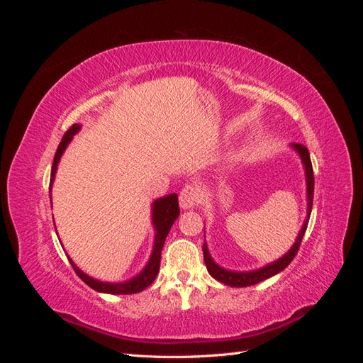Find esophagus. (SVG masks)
<instances>
[{
    "mask_svg": "<svg viewBox=\"0 0 363 363\" xmlns=\"http://www.w3.org/2000/svg\"><path fill=\"white\" fill-rule=\"evenodd\" d=\"M199 200H200V191L199 188H195V186H186L179 196V203L183 211H188V208L195 207Z\"/></svg>",
    "mask_w": 363,
    "mask_h": 363,
    "instance_id": "obj_1",
    "label": "esophagus"
}]
</instances>
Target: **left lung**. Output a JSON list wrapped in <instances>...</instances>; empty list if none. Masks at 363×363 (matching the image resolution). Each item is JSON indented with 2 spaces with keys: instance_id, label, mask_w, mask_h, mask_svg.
<instances>
[{
  "instance_id": "1",
  "label": "left lung",
  "mask_w": 363,
  "mask_h": 363,
  "mask_svg": "<svg viewBox=\"0 0 363 363\" xmlns=\"http://www.w3.org/2000/svg\"><path fill=\"white\" fill-rule=\"evenodd\" d=\"M291 148L294 151H296V155L300 156L301 163H303V168H304V174H306V196H307V213H306V219H304V224L300 230L298 236H296L294 245L291 247V250L286 252V255H283L280 259L274 260L268 265L262 267L259 269H252V271H232V269H225L223 267H219L218 263L212 259L211 252H208L207 244L204 242L203 245V255H204V263H206V268L208 271L211 276L221 281L227 286H232V288H247V286H252V284H257L263 280H267L272 276H276L280 271H283L286 268L289 263L292 262V259L295 257L296 252H298L300 244L303 240V236L306 233V228H307V223H309V218H311V212H312V204H313V169H312V162H311V156H309V150H307L304 145L301 144H291Z\"/></svg>"
}]
</instances>
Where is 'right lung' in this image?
<instances>
[{
  "label": "right lung",
  "mask_w": 363,
  "mask_h": 363,
  "mask_svg": "<svg viewBox=\"0 0 363 363\" xmlns=\"http://www.w3.org/2000/svg\"><path fill=\"white\" fill-rule=\"evenodd\" d=\"M80 131V124H74L67 133L63 135L62 142L57 147L56 156H54L52 162V168H51V179H50V192L52 188V182L54 177H56L57 172V164L63 156L65 150L69 145V142L72 138ZM180 215V207H179V199L177 194H169L164 195L162 199H157L152 201L151 204V223L152 227H155V244H152V251L151 256L147 262V265L144 267L139 274H136L135 277H131L130 280L125 281H119V283H112V281H101L98 279H94L91 276L84 274L79 267L75 265L72 259L68 256L71 265L74 271L79 276L87 286L92 288L96 292H103V294H113V295H127V294H138L142 292L145 288H148L150 284L155 281L159 268H160V255H162V248L164 244V239H167L169 230L174 224L175 219ZM56 228V227H54Z\"/></svg>",
  "instance_id": "1"
}]
</instances>
